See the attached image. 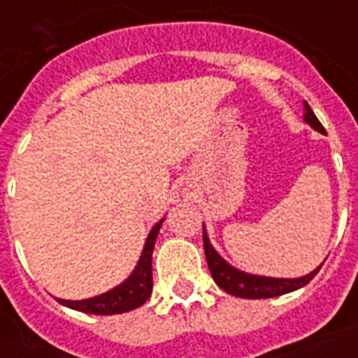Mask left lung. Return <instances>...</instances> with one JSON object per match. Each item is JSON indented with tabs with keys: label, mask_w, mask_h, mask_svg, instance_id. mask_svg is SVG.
Here are the masks:
<instances>
[{
	"label": "left lung",
	"mask_w": 358,
	"mask_h": 358,
	"mask_svg": "<svg viewBox=\"0 0 358 358\" xmlns=\"http://www.w3.org/2000/svg\"><path fill=\"white\" fill-rule=\"evenodd\" d=\"M303 117H305L306 124H310L316 131L325 135V128H323L322 122L317 120V117L306 102ZM202 238H204V252H206L208 267H210V273H212L215 284L221 289H224L227 294L243 297V299H269V297H278V295L295 292V289L303 288V286L310 282L323 266L322 264V266H317L308 275H303V277L297 278H275L262 277V275H250V273H245L238 269V267L230 266L229 262L224 260L223 256L213 249V245L210 243V238L206 234V227H202Z\"/></svg>",
	"instance_id": "8db88e82"
}]
</instances>
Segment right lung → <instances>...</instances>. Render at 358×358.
<instances>
[{
  "mask_svg": "<svg viewBox=\"0 0 358 358\" xmlns=\"http://www.w3.org/2000/svg\"><path fill=\"white\" fill-rule=\"evenodd\" d=\"M165 219L157 221L152 227L150 234L146 238L141 258L137 262V266L131 271L124 282L119 286H115L113 289H109L106 294L94 295L89 299L81 301H66L57 299L61 305L69 306L72 310L87 312V314H96V316H111V314H122V312H129L139 308L141 305H145L148 297L152 294V252H154V245H156L157 232L162 229V224Z\"/></svg>",
  "mask_w": 358,
  "mask_h": 358,
  "instance_id": "right-lung-1",
  "label": "right lung"
}]
</instances>
